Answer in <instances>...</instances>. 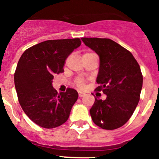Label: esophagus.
Masks as SVG:
<instances>
[{"label": "esophagus", "instance_id": "1", "mask_svg": "<svg viewBox=\"0 0 159 159\" xmlns=\"http://www.w3.org/2000/svg\"><path fill=\"white\" fill-rule=\"evenodd\" d=\"M78 94H79V96L80 97H83L85 95V93H84V92H79Z\"/></svg>", "mask_w": 159, "mask_h": 159}]
</instances>
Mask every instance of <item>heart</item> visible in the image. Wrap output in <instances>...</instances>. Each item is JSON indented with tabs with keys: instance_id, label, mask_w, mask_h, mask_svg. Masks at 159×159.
I'll use <instances>...</instances> for the list:
<instances>
[{
	"instance_id": "heart-1",
	"label": "heart",
	"mask_w": 159,
	"mask_h": 159,
	"mask_svg": "<svg viewBox=\"0 0 159 159\" xmlns=\"http://www.w3.org/2000/svg\"><path fill=\"white\" fill-rule=\"evenodd\" d=\"M90 53V52H88ZM75 84L78 88H83L85 85V79L82 76H78L75 78Z\"/></svg>"
}]
</instances>
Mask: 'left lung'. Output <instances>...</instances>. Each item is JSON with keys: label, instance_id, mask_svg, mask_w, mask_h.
Segmentation results:
<instances>
[{"label": "left lung", "instance_id": "left-lung-1", "mask_svg": "<svg viewBox=\"0 0 159 159\" xmlns=\"http://www.w3.org/2000/svg\"><path fill=\"white\" fill-rule=\"evenodd\" d=\"M82 40L99 56L100 65L95 91L107 95L105 100L95 98L90 114L95 124L105 130H115L125 124L134 113L140 99L143 74L139 64L127 49L107 38Z\"/></svg>", "mask_w": 159, "mask_h": 159}]
</instances>
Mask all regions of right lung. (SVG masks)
Segmentation results:
<instances>
[{
	"mask_svg": "<svg viewBox=\"0 0 159 159\" xmlns=\"http://www.w3.org/2000/svg\"><path fill=\"white\" fill-rule=\"evenodd\" d=\"M80 38L50 40L32 46L20 58L14 73L18 100L25 113L43 128H55L68 119L78 92L67 88L58 93L52 85L64 72L67 57L80 46Z\"/></svg>",
	"mask_w": 159,
	"mask_h": 159,
	"instance_id": "obj_1",
	"label": "right lung"
}]
</instances>
